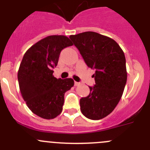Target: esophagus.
<instances>
[{"instance_id": "34e87169", "label": "esophagus", "mask_w": 150, "mask_h": 150, "mask_svg": "<svg viewBox=\"0 0 150 150\" xmlns=\"http://www.w3.org/2000/svg\"><path fill=\"white\" fill-rule=\"evenodd\" d=\"M80 84H81V83H80L79 82H76V81H75V86H79Z\"/></svg>"}]
</instances>
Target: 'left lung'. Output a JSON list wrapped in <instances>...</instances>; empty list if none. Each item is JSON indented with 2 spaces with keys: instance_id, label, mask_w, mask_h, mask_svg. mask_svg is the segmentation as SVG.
Listing matches in <instances>:
<instances>
[{
  "instance_id": "left-lung-1",
  "label": "left lung",
  "mask_w": 150,
  "mask_h": 150,
  "mask_svg": "<svg viewBox=\"0 0 150 150\" xmlns=\"http://www.w3.org/2000/svg\"><path fill=\"white\" fill-rule=\"evenodd\" d=\"M69 38L88 67L96 70L94 86H89V96L80 100L81 111L89 119H102L114 110L124 92L127 79L124 52L113 39L95 32Z\"/></svg>"
}]
</instances>
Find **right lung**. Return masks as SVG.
<instances>
[{"mask_svg": "<svg viewBox=\"0 0 150 150\" xmlns=\"http://www.w3.org/2000/svg\"><path fill=\"white\" fill-rule=\"evenodd\" d=\"M72 46L64 35H50L32 46L24 54L18 72L21 93L27 107L44 119H53L61 113L64 94L74 86L72 78L53 75L63 49Z\"/></svg>", "mask_w": 150, "mask_h": 150, "instance_id": "obj_1", "label": "right lung"}]
</instances>
